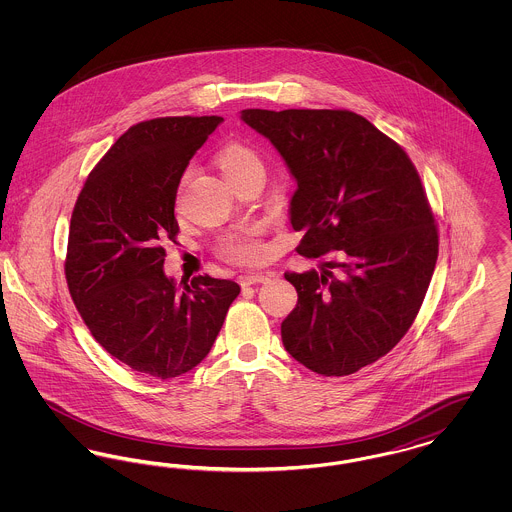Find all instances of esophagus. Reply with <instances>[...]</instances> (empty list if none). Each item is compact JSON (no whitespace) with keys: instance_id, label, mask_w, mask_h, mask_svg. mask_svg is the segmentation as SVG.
<instances>
[{"instance_id":"esophagus-1","label":"esophagus","mask_w":512,"mask_h":512,"mask_svg":"<svg viewBox=\"0 0 512 512\" xmlns=\"http://www.w3.org/2000/svg\"><path fill=\"white\" fill-rule=\"evenodd\" d=\"M268 276H270V274H265V272H251V274H242V276H240V284H242V286L263 284V282H267Z\"/></svg>"}]
</instances>
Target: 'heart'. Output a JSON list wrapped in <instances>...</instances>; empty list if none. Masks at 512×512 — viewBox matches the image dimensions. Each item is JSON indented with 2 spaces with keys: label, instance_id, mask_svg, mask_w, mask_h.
<instances>
[{
  "label": "heart",
  "instance_id": "1",
  "mask_svg": "<svg viewBox=\"0 0 512 512\" xmlns=\"http://www.w3.org/2000/svg\"><path fill=\"white\" fill-rule=\"evenodd\" d=\"M259 163L257 155L238 142H228L220 147L217 153V165L220 167L226 180H232L240 172H244L249 165ZM261 232L263 228L259 224L245 226L242 230H236L228 236L222 238L220 242V251L224 257L236 263H257L265 257V244L261 242Z\"/></svg>",
  "mask_w": 512,
  "mask_h": 512
}]
</instances>
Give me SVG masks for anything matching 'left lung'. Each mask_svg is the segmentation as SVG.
Masks as SVG:
<instances>
[{
  "label": "left lung",
  "instance_id": "1",
  "mask_svg": "<svg viewBox=\"0 0 512 512\" xmlns=\"http://www.w3.org/2000/svg\"><path fill=\"white\" fill-rule=\"evenodd\" d=\"M297 182L299 255L340 251L320 270L286 272L297 305L282 343L322 376H347L399 343L438 261V228L409 155L365 117L338 109H244Z\"/></svg>",
  "mask_w": 512,
  "mask_h": 512
}]
</instances>
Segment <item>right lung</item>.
Listing matches in <instances>:
<instances>
[{"instance_id": "right-lung-1", "label": "right lung", "mask_w": 512, "mask_h": 512, "mask_svg": "<svg viewBox=\"0 0 512 512\" xmlns=\"http://www.w3.org/2000/svg\"><path fill=\"white\" fill-rule=\"evenodd\" d=\"M222 117L138 122L103 155L76 199L65 276L99 345L132 370L176 378L199 365L240 286L195 276L176 286L163 242L176 240L174 203L195 151Z\"/></svg>"}]
</instances>
